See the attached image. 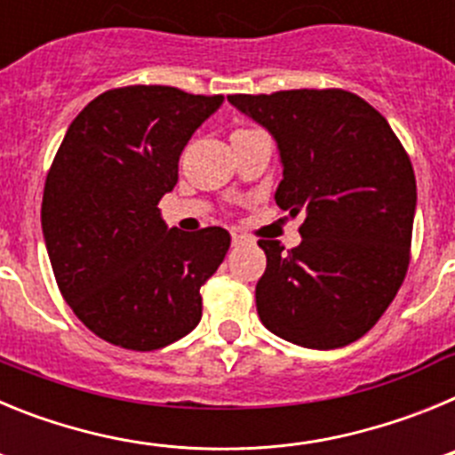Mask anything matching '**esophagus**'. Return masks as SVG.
<instances>
[{
	"label": "esophagus",
	"mask_w": 455,
	"mask_h": 455,
	"mask_svg": "<svg viewBox=\"0 0 455 455\" xmlns=\"http://www.w3.org/2000/svg\"><path fill=\"white\" fill-rule=\"evenodd\" d=\"M243 239H246V236H243V235H239V232H232V243H235V246L243 243Z\"/></svg>",
	"instance_id": "34e87169"
}]
</instances>
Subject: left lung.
I'll return each mask as SVG.
<instances>
[{"label": "left lung", "instance_id": "8db88e82", "mask_svg": "<svg viewBox=\"0 0 455 455\" xmlns=\"http://www.w3.org/2000/svg\"><path fill=\"white\" fill-rule=\"evenodd\" d=\"M228 100L275 136L284 166L275 203L303 216L291 251L257 241L267 252L257 315L299 347H347L378 323L408 273L417 204L408 152L385 116L344 88Z\"/></svg>", "mask_w": 455, "mask_h": 455}]
</instances>
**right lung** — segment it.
<instances>
[{"label":"right lung","mask_w":455,"mask_h":455,"mask_svg":"<svg viewBox=\"0 0 455 455\" xmlns=\"http://www.w3.org/2000/svg\"><path fill=\"white\" fill-rule=\"evenodd\" d=\"M223 95L120 86L70 123L43 191V235L59 291L100 339L156 351L200 323V287L230 232L168 230L159 200L178 184L184 146Z\"/></svg>","instance_id":"1"}]
</instances>
